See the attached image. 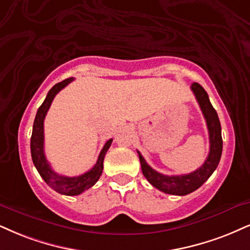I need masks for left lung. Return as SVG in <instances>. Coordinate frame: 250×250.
Here are the masks:
<instances>
[{
	"label": "left lung",
	"instance_id": "left-lung-1",
	"mask_svg": "<svg viewBox=\"0 0 250 250\" xmlns=\"http://www.w3.org/2000/svg\"><path fill=\"white\" fill-rule=\"evenodd\" d=\"M191 90L195 94L196 100L198 102L200 110H202L204 118L206 120L208 130V138H210V153L205 162L203 163L197 170L186 175L178 176H168V175L160 174L156 170L147 165L140 152L139 160L141 163V170L147 181L156 189L169 195L186 196L188 193L193 192L204 184L205 181L213 174L215 168L219 165L221 152H223V138H221V125L218 118L217 111L212 106L208 100V92L198 83L191 84Z\"/></svg>",
	"mask_w": 250,
	"mask_h": 250
}]
</instances>
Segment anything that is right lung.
Wrapping results in <instances>:
<instances>
[{
    "mask_svg": "<svg viewBox=\"0 0 250 250\" xmlns=\"http://www.w3.org/2000/svg\"><path fill=\"white\" fill-rule=\"evenodd\" d=\"M72 81H74V78L63 80L62 82L57 83L48 91L45 101L42 102V104L39 106L38 111H37L35 122H33L32 135H31V156H32L33 165H35L37 170H38L39 175L52 189L61 193V195L66 196H78L80 193H82L83 191L91 188L100 180L102 171H103L104 156H105L107 149L110 148L111 143H112V139L106 141L101 150L100 155H98L97 162L95 163L94 167L90 170L84 172V174L80 175V176L67 177L63 176V175L57 174L52 169L47 159H46L44 150V120L55 95Z\"/></svg>",
    "mask_w": 250,
    "mask_h": 250,
    "instance_id": "add662e5",
    "label": "right lung"
}]
</instances>
